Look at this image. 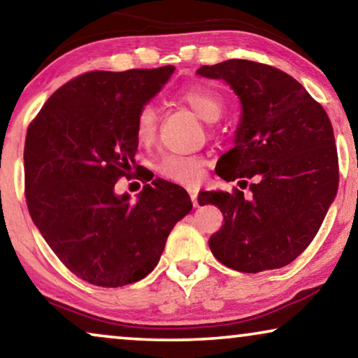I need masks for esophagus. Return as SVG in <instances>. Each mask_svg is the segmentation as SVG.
Instances as JSON below:
<instances>
[{
    "mask_svg": "<svg viewBox=\"0 0 358 358\" xmlns=\"http://www.w3.org/2000/svg\"><path fill=\"white\" fill-rule=\"evenodd\" d=\"M189 196H192V201H193V206H199L198 204V192L196 189H189Z\"/></svg>",
    "mask_w": 358,
    "mask_h": 358,
    "instance_id": "esophagus-1",
    "label": "esophagus"
}]
</instances>
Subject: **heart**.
<instances>
[{"label": "heart", "instance_id": "1", "mask_svg": "<svg viewBox=\"0 0 358 358\" xmlns=\"http://www.w3.org/2000/svg\"><path fill=\"white\" fill-rule=\"evenodd\" d=\"M178 99L206 122H216L224 111L221 94L204 85H193L182 90L178 93ZM157 126H159V109L154 103H147L139 109L136 119V136L141 144L149 145L154 142ZM157 170L171 182L196 185L204 176V160L196 155L166 154L160 159Z\"/></svg>", "mask_w": 358, "mask_h": 358}]
</instances>
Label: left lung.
Instances as JSON below:
<instances>
[{
    "instance_id": "1",
    "label": "left lung",
    "mask_w": 358,
    "mask_h": 358,
    "mask_svg": "<svg viewBox=\"0 0 358 358\" xmlns=\"http://www.w3.org/2000/svg\"><path fill=\"white\" fill-rule=\"evenodd\" d=\"M196 73L226 82L242 106L234 147L217 160V175L254 178L250 198L237 188L198 194L201 206L211 203L224 216L209 249L237 271L282 268L311 244L337 194L332 124L303 85L275 66L232 59Z\"/></svg>"
}]
</instances>
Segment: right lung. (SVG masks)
Here are the masks:
<instances>
[{
    "label": "right lung",
    "mask_w": 358,
    "mask_h": 358,
    "mask_svg": "<svg viewBox=\"0 0 358 358\" xmlns=\"http://www.w3.org/2000/svg\"><path fill=\"white\" fill-rule=\"evenodd\" d=\"M175 66L88 71L57 90L31 122L24 147L32 222L71 273L117 288L159 264L166 237L192 211L187 189L155 178L132 201L114 192L136 166L139 109Z\"/></svg>",
    "instance_id": "1"
}]
</instances>
